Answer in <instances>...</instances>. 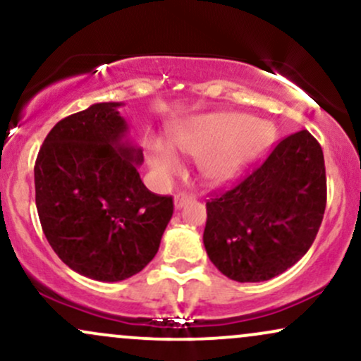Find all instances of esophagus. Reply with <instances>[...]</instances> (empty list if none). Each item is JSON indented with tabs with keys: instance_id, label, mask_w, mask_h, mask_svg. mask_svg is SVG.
<instances>
[{
	"instance_id": "esophagus-1",
	"label": "esophagus",
	"mask_w": 361,
	"mask_h": 361,
	"mask_svg": "<svg viewBox=\"0 0 361 361\" xmlns=\"http://www.w3.org/2000/svg\"><path fill=\"white\" fill-rule=\"evenodd\" d=\"M193 200V195L186 193V192H180L175 195V207L176 209H180V207H183L185 204H188V202Z\"/></svg>"
}]
</instances>
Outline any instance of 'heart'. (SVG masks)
Wrapping results in <instances>:
<instances>
[{"label": "heart", "mask_w": 361, "mask_h": 361, "mask_svg": "<svg viewBox=\"0 0 361 361\" xmlns=\"http://www.w3.org/2000/svg\"><path fill=\"white\" fill-rule=\"evenodd\" d=\"M273 139L275 128L264 120L239 114H209L176 127L169 144L181 154L198 157V169L209 183L226 185L267 151ZM151 164L164 178L180 171V161L164 146L152 147Z\"/></svg>", "instance_id": "heart-1"}]
</instances>
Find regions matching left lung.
I'll use <instances>...</instances> for the list:
<instances>
[{
	"label": "left lung",
	"mask_w": 361,
	"mask_h": 361,
	"mask_svg": "<svg viewBox=\"0 0 361 361\" xmlns=\"http://www.w3.org/2000/svg\"><path fill=\"white\" fill-rule=\"evenodd\" d=\"M326 195L317 140L309 130L281 139L259 166L207 202V255L241 283L280 275L312 246Z\"/></svg>",
	"instance_id": "1"
}]
</instances>
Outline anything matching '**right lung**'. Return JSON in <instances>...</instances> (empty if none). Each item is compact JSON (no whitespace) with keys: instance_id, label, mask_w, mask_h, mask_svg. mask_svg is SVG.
Listing matches in <instances>:
<instances>
[{"instance_id":"1","label":"right lung","mask_w":361,"mask_h":361,"mask_svg":"<svg viewBox=\"0 0 361 361\" xmlns=\"http://www.w3.org/2000/svg\"><path fill=\"white\" fill-rule=\"evenodd\" d=\"M122 103H94L62 118L35 161V204L56 255L100 281L139 273L156 256L173 198L149 192L137 166L142 151L127 139Z\"/></svg>"}]
</instances>
